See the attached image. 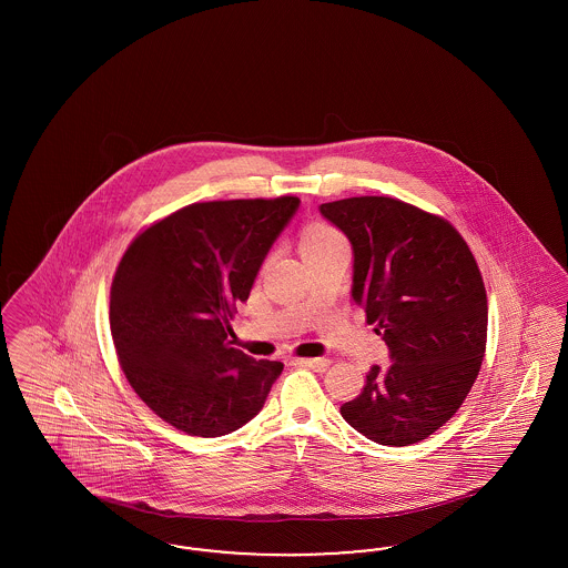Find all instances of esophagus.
Wrapping results in <instances>:
<instances>
[{
	"label": "esophagus",
	"instance_id": "esophagus-1",
	"mask_svg": "<svg viewBox=\"0 0 568 568\" xmlns=\"http://www.w3.org/2000/svg\"><path fill=\"white\" fill-rule=\"evenodd\" d=\"M294 366H304L315 373H325L329 368V359L327 357H296Z\"/></svg>",
	"mask_w": 568,
	"mask_h": 568
}]
</instances>
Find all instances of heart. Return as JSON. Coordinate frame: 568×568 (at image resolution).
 I'll return each mask as SVG.
<instances>
[{
    "label": "heart",
    "mask_w": 568,
    "mask_h": 568,
    "mask_svg": "<svg viewBox=\"0 0 568 568\" xmlns=\"http://www.w3.org/2000/svg\"><path fill=\"white\" fill-rule=\"evenodd\" d=\"M345 243L343 234L338 230H334L327 223H311L304 227L302 232V251H315V248H324L327 244Z\"/></svg>",
    "instance_id": "1"
}]
</instances>
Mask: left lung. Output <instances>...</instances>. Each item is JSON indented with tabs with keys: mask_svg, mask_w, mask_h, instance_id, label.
<instances>
[{
	"mask_svg": "<svg viewBox=\"0 0 568 568\" xmlns=\"http://www.w3.org/2000/svg\"><path fill=\"white\" fill-rule=\"evenodd\" d=\"M320 211L347 234L353 300L394 359L387 371H368L341 415L378 445L419 443L456 415L486 355L477 260L447 219L396 197L359 195Z\"/></svg>",
	"mask_w": 568,
	"mask_h": 568,
	"instance_id": "1",
	"label": "left lung"
}]
</instances>
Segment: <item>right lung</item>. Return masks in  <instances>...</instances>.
I'll list each match as a JSON object with an SVG mask.
<instances>
[{"label":"right lung","mask_w":568,"mask_h":568,"mask_svg":"<svg viewBox=\"0 0 568 568\" xmlns=\"http://www.w3.org/2000/svg\"><path fill=\"white\" fill-rule=\"evenodd\" d=\"M296 195L195 202L142 230L110 287V332L140 400L191 436L253 419L283 364L232 347L230 320L248 297Z\"/></svg>","instance_id":"right-lung-1"}]
</instances>
